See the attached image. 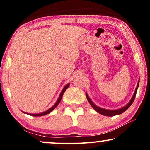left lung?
Segmentation results:
<instances>
[{"instance_id":"1","label":"left lung","mask_w":150,"mask_h":150,"mask_svg":"<svg viewBox=\"0 0 150 150\" xmlns=\"http://www.w3.org/2000/svg\"><path fill=\"white\" fill-rule=\"evenodd\" d=\"M139 82L137 84V88L136 89H135V91H134V95H133L132 99L130 101V102L127 104L126 106H124V107H123L122 108H120V109H117V110H106V109H104V108H100L98 107V106H96L95 104H94L93 102L91 100H90V98L89 96L87 93H86V97H87V99L88 100V101L91 104V106L93 107L94 109H95L96 111L98 112H99V113L103 115H105V116H109V117H112V116H115V115H120V114H122L123 112L126 111V110L128 109V108L130 107V106L132 105V104L133 103V102H134V98L136 97V94H137V89H138L139 87Z\"/></svg>"}]
</instances>
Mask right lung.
Instances as JSON below:
<instances>
[{
	"instance_id": "right-lung-1",
	"label": "right lung",
	"mask_w": 150,
	"mask_h": 150,
	"mask_svg": "<svg viewBox=\"0 0 150 150\" xmlns=\"http://www.w3.org/2000/svg\"><path fill=\"white\" fill-rule=\"evenodd\" d=\"M69 84H67V85L66 86H65V87L64 88H63V89L62 90V91H61L60 96H59V99L57 100V101L56 103L54 104V105L53 106H52V107H51V108H50V109H48V110H46V111H45V112H42V113H38V114H29V113H28V115H31V116H34V117H39V116L46 115L50 113V112L51 111H52V110H54V108L57 107V105H58V104H59V102H61V99H62V96H63V93H64V92L65 91V90H66V89H67V87H69ZM24 113H25V112H24Z\"/></svg>"
}]
</instances>
